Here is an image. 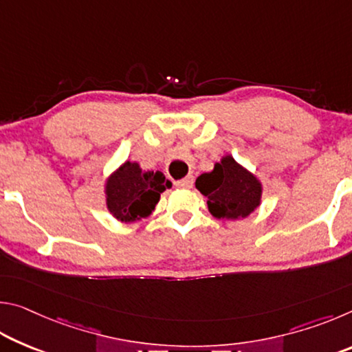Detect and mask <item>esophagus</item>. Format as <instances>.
Listing matches in <instances>:
<instances>
[{
    "mask_svg": "<svg viewBox=\"0 0 352 352\" xmlns=\"http://www.w3.org/2000/svg\"><path fill=\"white\" fill-rule=\"evenodd\" d=\"M192 183H194V178H192V175H189V177H186V178H183V180H178L175 184H177L178 188L189 189L190 186H192Z\"/></svg>",
    "mask_w": 352,
    "mask_h": 352,
    "instance_id": "34e87169",
    "label": "esophagus"
}]
</instances>
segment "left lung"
I'll return each instance as SVG.
<instances>
[{"label":"left lung","mask_w":352,"mask_h":352,"mask_svg":"<svg viewBox=\"0 0 352 352\" xmlns=\"http://www.w3.org/2000/svg\"><path fill=\"white\" fill-rule=\"evenodd\" d=\"M195 188L208 199V210L216 219L248 217L261 205V182L231 155L216 163L211 172L201 174Z\"/></svg>","instance_id":"1"}]
</instances>
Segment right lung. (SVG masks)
<instances>
[{"label":"right lung","instance_id":"add662e5","mask_svg":"<svg viewBox=\"0 0 352 352\" xmlns=\"http://www.w3.org/2000/svg\"><path fill=\"white\" fill-rule=\"evenodd\" d=\"M170 186L163 172L142 170L138 163L126 162L105 183L107 208L121 222H135L151 216L160 195Z\"/></svg>","mask_w":352,"mask_h":352}]
</instances>
